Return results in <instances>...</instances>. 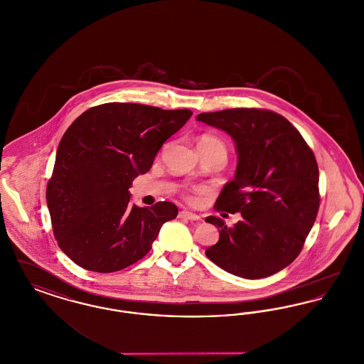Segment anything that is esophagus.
Masks as SVG:
<instances>
[{
  "label": "esophagus",
  "mask_w": 364,
  "mask_h": 364,
  "mask_svg": "<svg viewBox=\"0 0 364 364\" xmlns=\"http://www.w3.org/2000/svg\"><path fill=\"white\" fill-rule=\"evenodd\" d=\"M178 217H180V218H186V220H190V221H200V217H199L198 214L191 213V211H187V210L180 211V213H178Z\"/></svg>",
  "instance_id": "1"
}]
</instances>
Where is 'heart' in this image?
Instances as JSON below:
<instances>
[{"label": "heart", "instance_id": "1", "mask_svg": "<svg viewBox=\"0 0 364 364\" xmlns=\"http://www.w3.org/2000/svg\"><path fill=\"white\" fill-rule=\"evenodd\" d=\"M199 141H214V143H221L218 139L214 138V136H210V135H203V136H200ZM221 144H223V143H221Z\"/></svg>", "mask_w": 364, "mask_h": 364}]
</instances>
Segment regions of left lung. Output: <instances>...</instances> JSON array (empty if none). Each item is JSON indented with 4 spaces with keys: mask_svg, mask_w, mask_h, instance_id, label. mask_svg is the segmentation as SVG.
<instances>
[{
    "mask_svg": "<svg viewBox=\"0 0 364 364\" xmlns=\"http://www.w3.org/2000/svg\"><path fill=\"white\" fill-rule=\"evenodd\" d=\"M198 122L233 139L237 166L221 191L215 208L240 213L220 230L206 257L228 273L264 278L291 264L300 254L319 208V171L311 149L285 117L270 110L226 109L200 113Z\"/></svg>",
    "mask_w": 364,
    "mask_h": 364,
    "instance_id": "8db88e82",
    "label": "left lung"
}]
</instances>
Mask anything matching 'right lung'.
Returning <instances> with one entry per match:
<instances>
[{
  "instance_id": "1",
  "label": "right lung",
  "mask_w": 364,
  "mask_h": 364,
  "mask_svg": "<svg viewBox=\"0 0 364 364\" xmlns=\"http://www.w3.org/2000/svg\"><path fill=\"white\" fill-rule=\"evenodd\" d=\"M191 116L188 109L112 102L70 124L57 149L46 200L54 237L76 264L98 273L125 269L177 217L171 202L131 205L129 188Z\"/></svg>"
}]
</instances>
